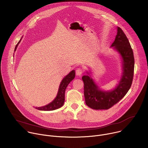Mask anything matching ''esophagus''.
<instances>
[{
  "mask_svg": "<svg viewBox=\"0 0 148 148\" xmlns=\"http://www.w3.org/2000/svg\"><path fill=\"white\" fill-rule=\"evenodd\" d=\"M82 73H83V71L81 68H78L76 70V75L78 76H80Z\"/></svg>",
  "mask_w": 148,
  "mask_h": 148,
  "instance_id": "obj_1",
  "label": "esophagus"
}]
</instances>
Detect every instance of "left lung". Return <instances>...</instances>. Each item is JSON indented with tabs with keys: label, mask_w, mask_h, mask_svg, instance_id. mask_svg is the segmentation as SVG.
Returning a JSON list of instances; mask_svg holds the SVG:
<instances>
[{
	"label": "left lung",
	"mask_w": 148,
	"mask_h": 148,
	"mask_svg": "<svg viewBox=\"0 0 148 148\" xmlns=\"http://www.w3.org/2000/svg\"><path fill=\"white\" fill-rule=\"evenodd\" d=\"M111 48L116 51L121 59L122 73L115 88L111 90L100 88L90 73L83 75L84 94L86 103L93 110H108L118 102L128 92L132 82L134 71V57L128 39L119 27Z\"/></svg>",
	"instance_id": "1"
}]
</instances>
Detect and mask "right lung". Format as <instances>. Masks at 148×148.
I'll return each mask as SVG.
<instances>
[{
    "mask_svg": "<svg viewBox=\"0 0 148 148\" xmlns=\"http://www.w3.org/2000/svg\"><path fill=\"white\" fill-rule=\"evenodd\" d=\"M22 37L21 38L20 41L18 42V43L14 49V51L16 50L18 45H19L21 40H22ZM75 70H72L69 74H68L62 79L60 84L57 96L50 103H48L47 105H45V106L40 107H35V108L41 111H53L61 108L62 105H64V103L66 89L67 88V87L68 86L69 83L73 79H74V78H75Z\"/></svg>",
    "mask_w": 148,
    "mask_h": 148,
    "instance_id": "obj_1",
    "label": "right lung"
}]
</instances>
